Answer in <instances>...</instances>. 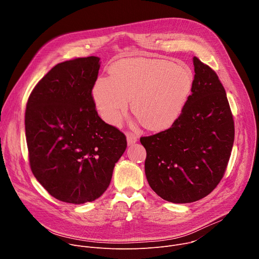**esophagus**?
<instances>
[{
    "label": "esophagus",
    "mask_w": 259,
    "mask_h": 259,
    "mask_svg": "<svg viewBox=\"0 0 259 259\" xmlns=\"http://www.w3.org/2000/svg\"><path fill=\"white\" fill-rule=\"evenodd\" d=\"M126 136H127V142H128V144H129V145L134 144V143H135V142H137V141H138V139H139V137H138L137 135L133 134V133H127V134H126Z\"/></svg>",
    "instance_id": "esophagus-1"
}]
</instances>
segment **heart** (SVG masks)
I'll use <instances>...</instances> for the list:
<instances>
[{
  "label": "heart",
  "instance_id": "heart-1",
  "mask_svg": "<svg viewBox=\"0 0 259 259\" xmlns=\"http://www.w3.org/2000/svg\"><path fill=\"white\" fill-rule=\"evenodd\" d=\"M100 77L92 90L101 118L118 124L131 101L133 114L151 130L170 127L180 116L194 85L192 70L155 58H125Z\"/></svg>",
  "mask_w": 259,
  "mask_h": 259
}]
</instances>
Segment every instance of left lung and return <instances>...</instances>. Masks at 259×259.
<instances>
[{"label":"left lung","mask_w":259,"mask_h":259,"mask_svg":"<svg viewBox=\"0 0 259 259\" xmlns=\"http://www.w3.org/2000/svg\"><path fill=\"white\" fill-rule=\"evenodd\" d=\"M195 78L186 105L172 126L141 137L146 179L162 199L192 203L208 196L224 177L235 138L233 115L216 72L193 58Z\"/></svg>","instance_id":"obj_1"}]
</instances>
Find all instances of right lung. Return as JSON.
I'll return each instance as SVG.
<instances>
[{
	"instance_id": "1",
	"label": "right lung",
	"mask_w": 259,
	"mask_h": 259,
	"mask_svg": "<svg viewBox=\"0 0 259 259\" xmlns=\"http://www.w3.org/2000/svg\"><path fill=\"white\" fill-rule=\"evenodd\" d=\"M100 58L56 64L36 84L25 110L30 169L55 199L84 204L108 188L124 154V133L98 116L92 89Z\"/></svg>"
}]
</instances>
